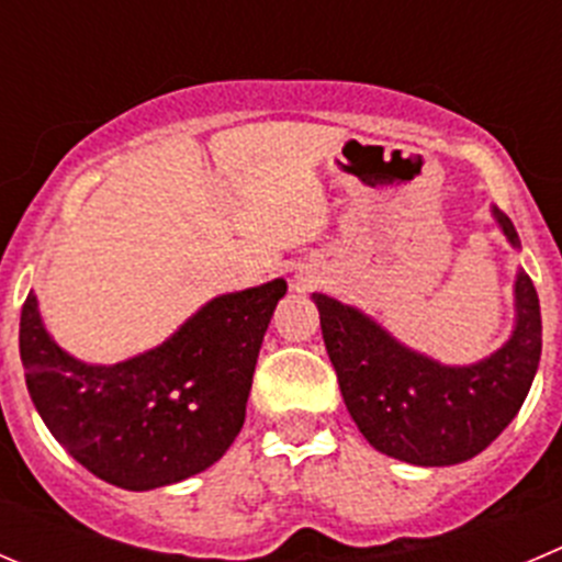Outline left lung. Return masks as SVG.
Instances as JSON below:
<instances>
[{
  "label": "left lung",
  "instance_id": "obj_1",
  "mask_svg": "<svg viewBox=\"0 0 562 562\" xmlns=\"http://www.w3.org/2000/svg\"><path fill=\"white\" fill-rule=\"evenodd\" d=\"M510 248V217L491 206ZM325 350L358 430L378 452L416 467H452L480 456L525 403L541 361V306L525 270L516 272L510 336L474 364H441L403 345L378 319L336 297L312 295Z\"/></svg>",
  "mask_w": 562,
  "mask_h": 562
}]
</instances>
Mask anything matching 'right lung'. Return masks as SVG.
<instances>
[{
  "mask_svg": "<svg viewBox=\"0 0 562 562\" xmlns=\"http://www.w3.org/2000/svg\"><path fill=\"white\" fill-rule=\"evenodd\" d=\"M284 278L206 301L162 345L88 364L46 330L37 297L21 308L26 392L52 436L104 483L151 491L221 461L245 422L261 339Z\"/></svg>",
  "mask_w": 562,
  "mask_h": 562,
  "instance_id": "obj_1",
  "label": "right lung"
}]
</instances>
